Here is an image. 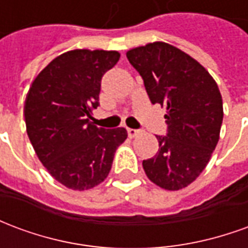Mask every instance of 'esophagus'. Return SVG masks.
Returning a JSON list of instances; mask_svg holds the SVG:
<instances>
[{"mask_svg":"<svg viewBox=\"0 0 248 248\" xmlns=\"http://www.w3.org/2000/svg\"><path fill=\"white\" fill-rule=\"evenodd\" d=\"M138 130H135V129H127V134H129L130 138H134V137H137L138 135Z\"/></svg>","mask_w":248,"mask_h":248,"instance_id":"34e87169","label":"esophagus"}]
</instances>
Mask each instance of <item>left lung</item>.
<instances>
[{
  "mask_svg": "<svg viewBox=\"0 0 248 248\" xmlns=\"http://www.w3.org/2000/svg\"><path fill=\"white\" fill-rule=\"evenodd\" d=\"M126 57L143 79L151 103L166 108L167 135L142 162L151 182L175 191L187 187L207 166L219 140L223 102L217 82L192 57L166 42L130 49Z\"/></svg>",
  "mask_w": 248,
  "mask_h": 248,
  "instance_id": "obj_1",
  "label": "left lung"
}]
</instances>
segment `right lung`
<instances>
[{
	"label": "right lung",
	"instance_id": "add662e5",
	"mask_svg": "<svg viewBox=\"0 0 248 248\" xmlns=\"http://www.w3.org/2000/svg\"><path fill=\"white\" fill-rule=\"evenodd\" d=\"M118 51H66L41 71L25 99L26 133L56 181L85 191L108 178L114 154L127 138L124 127L89 121L99 105L101 79L119 61Z\"/></svg>",
	"mask_w": 248,
	"mask_h": 248
}]
</instances>
